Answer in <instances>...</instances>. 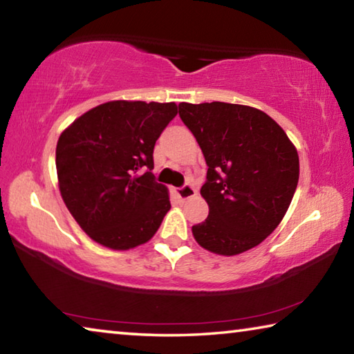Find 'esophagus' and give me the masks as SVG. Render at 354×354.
I'll list each match as a JSON object with an SVG mask.
<instances>
[{"mask_svg":"<svg viewBox=\"0 0 354 354\" xmlns=\"http://www.w3.org/2000/svg\"><path fill=\"white\" fill-rule=\"evenodd\" d=\"M176 195L179 200H189V198H194L196 195V190L192 184H184L181 189H176Z\"/></svg>","mask_w":354,"mask_h":354,"instance_id":"34e87169","label":"esophagus"}]
</instances>
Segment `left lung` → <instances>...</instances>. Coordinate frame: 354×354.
Returning <instances> with one entry per match:
<instances>
[{"label":"left lung","mask_w":354,"mask_h":354,"mask_svg":"<svg viewBox=\"0 0 354 354\" xmlns=\"http://www.w3.org/2000/svg\"><path fill=\"white\" fill-rule=\"evenodd\" d=\"M179 117L207 164L201 195L209 215L192 226L195 241L223 256L259 245L283 220L295 194V147L273 118L250 106L181 103Z\"/></svg>","instance_id":"8db88e82"}]
</instances>
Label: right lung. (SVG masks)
Here are the masks:
<instances>
[{"label": "right lung", "instance_id": "obj_1", "mask_svg": "<svg viewBox=\"0 0 354 354\" xmlns=\"http://www.w3.org/2000/svg\"><path fill=\"white\" fill-rule=\"evenodd\" d=\"M175 103L109 101L76 118L56 147L59 189L88 237L112 250L145 243L170 211L153 149Z\"/></svg>", "mask_w": 354, "mask_h": 354}]
</instances>
